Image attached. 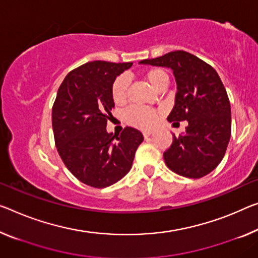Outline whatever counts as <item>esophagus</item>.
Here are the masks:
<instances>
[{"label":"esophagus","mask_w":258,"mask_h":258,"mask_svg":"<svg viewBox=\"0 0 258 258\" xmlns=\"http://www.w3.org/2000/svg\"><path fill=\"white\" fill-rule=\"evenodd\" d=\"M152 133V130H145V132H143V136H144V138H148L149 136H151Z\"/></svg>","instance_id":"esophagus-1"}]
</instances>
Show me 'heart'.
Listing matches in <instances>:
<instances>
[{
  "mask_svg": "<svg viewBox=\"0 0 258 258\" xmlns=\"http://www.w3.org/2000/svg\"><path fill=\"white\" fill-rule=\"evenodd\" d=\"M146 81L153 89L158 90L161 85H167L168 76L164 70L151 69L145 74ZM129 79L126 76H120L115 79L112 86V97L115 104H123L128 97ZM158 118V112L148 107L132 106L124 112V121L138 129H149L153 126Z\"/></svg>",
  "mask_w": 258,
  "mask_h": 258,
  "instance_id": "heart-1",
  "label": "heart"
}]
</instances>
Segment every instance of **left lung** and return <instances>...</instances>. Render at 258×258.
Listing matches in <instances>:
<instances>
[{
	"label": "left lung",
	"instance_id": "8db88e82",
	"mask_svg": "<svg viewBox=\"0 0 258 258\" xmlns=\"http://www.w3.org/2000/svg\"><path fill=\"white\" fill-rule=\"evenodd\" d=\"M140 64L165 67L173 71L177 92L168 122L187 121L185 132L174 135L165 151L167 167L179 175L198 179L223 160L231 138V104L217 71L183 50L148 58Z\"/></svg>",
	"mask_w": 258,
	"mask_h": 258
}]
</instances>
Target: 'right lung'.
I'll list each match as a JSON object with an SVG mask.
<instances>
[{
	"instance_id": "1",
	"label": "right lung",
	"mask_w": 258,
	"mask_h": 258,
	"mask_svg": "<svg viewBox=\"0 0 258 258\" xmlns=\"http://www.w3.org/2000/svg\"><path fill=\"white\" fill-rule=\"evenodd\" d=\"M132 62L85 63L67 75L57 91L51 123L62 161L83 183L105 188L120 181L133 166L135 152L144 140L125 126L120 135L106 130L114 108L112 86Z\"/></svg>"
}]
</instances>
